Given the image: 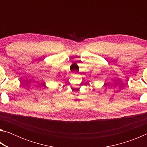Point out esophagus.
Wrapping results in <instances>:
<instances>
[{
    "instance_id": "obj_1",
    "label": "esophagus",
    "mask_w": 147,
    "mask_h": 147,
    "mask_svg": "<svg viewBox=\"0 0 147 147\" xmlns=\"http://www.w3.org/2000/svg\"><path fill=\"white\" fill-rule=\"evenodd\" d=\"M74 74H75V73H73V74H72V75H74Z\"/></svg>"
}]
</instances>
